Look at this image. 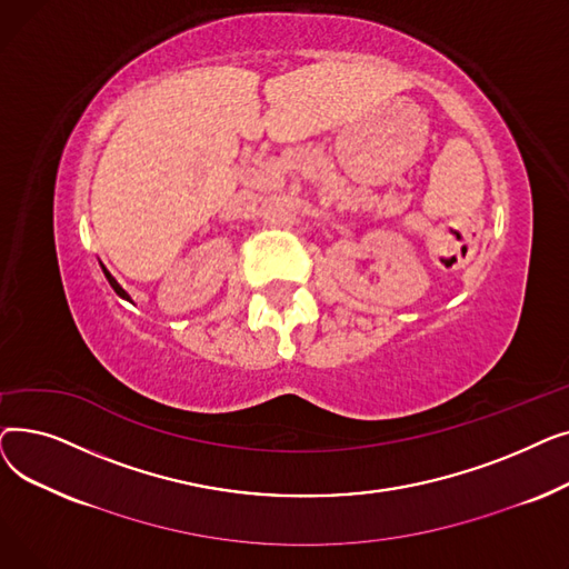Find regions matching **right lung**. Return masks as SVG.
Listing matches in <instances>:
<instances>
[{"instance_id":"1","label":"right lung","mask_w":569,"mask_h":569,"mask_svg":"<svg viewBox=\"0 0 569 569\" xmlns=\"http://www.w3.org/2000/svg\"><path fill=\"white\" fill-rule=\"evenodd\" d=\"M103 272H106V277H108V281H110V286H112V288H114V292H117V295H119V297H124V300H129V292H127V290H124V288H122V286H119V283H117V279H114V277H112V274H110V272H108V269H106V267H103Z\"/></svg>"}]
</instances>
